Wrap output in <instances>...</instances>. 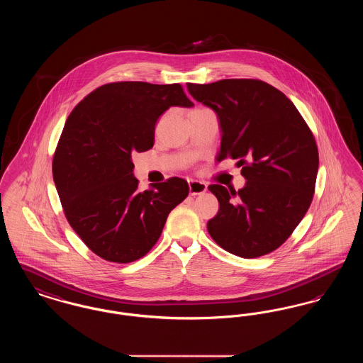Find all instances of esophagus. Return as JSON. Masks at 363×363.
I'll return each instance as SVG.
<instances>
[{
  "label": "esophagus",
  "mask_w": 363,
  "mask_h": 363,
  "mask_svg": "<svg viewBox=\"0 0 363 363\" xmlns=\"http://www.w3.org/2000/svg\"><path fill=\"white\" fill-rule=\"evenodd\" d=\"M206 190H207V184H206V182H201V181H194V179H190V196H197V194H201V193H204Z\"/></svg>",
  "instance_id": "obj_1"
}]
</instances>
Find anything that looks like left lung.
<instances>
[{"label": "left lung", "mask_w": 363, "mask_h": 363, "mask_svg": "<svg viewBox=\"0 0 363 363\" xmlns=\"http://www.w3.org/2000/svg\"><path fill=\"white\" fill-rule=\"evenodd\" d=\"M190 95L213 108L222 128L218 160L237 159L245 188L211 190L219 211L208 222L212 240L227 252L256 259L277 250L311 207L318 150L293 102L256 79L188 83Z\"/></svg>", "instance_id": "1"}]
</instances>
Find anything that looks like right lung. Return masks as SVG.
Returning a JSON list of instances; mask_svg holds the SVG:
<instances>
[{
  "label": "right lung",
  "mask_w": 363,
  "mask_h": 363,
  "mask_svg": "<svg viewBox=\"0 0 363 363\" xmlns=\"http://www.w3.org/2000/svg\"><path fill=\"white\" fill-rule=\"evenodd\" d=\"M191 107L181 84L117 82L94 89L65 122L52 178L70 227L101 259L128 264L155 245L167 216L189 193L172 177L140 191L132 152L154 147L157 118Z\"/></svg>",
  "instance_id": "add662e5"
}]
</instances>
